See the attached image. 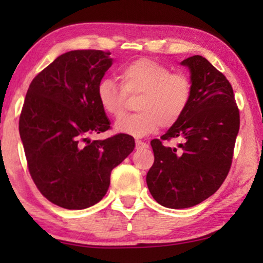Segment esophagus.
Returning a JSON list of instances; mask_svg holds the SVG:
<instances>
[{
  "mask_svg": "<svg viewBox=\"0 0 263 263\" xmlns=\"http://www.w3.org/2000/svg\"><path fill=\"white\" fill-rule=\"evenodd\" d=\"M135 146H136V149H143V148H147V147H148V143L143 142V141H141V140H136Z\"/></svg>",
  "mask_w": 263,
  "mask_h": 263,
  "instance_id": "esophagus-1",
  "label": "esophagus"
}]
</instances>
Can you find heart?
I'll return each mask as SVG.
<instances>
[{
  "mask_svg": "<svg viewBox=\"0 0 263 263\" xmlns=\"http://www.w3.org/2000/svg\"><path fill=\"white\" fill-rule=\"evenodd\" d=\"M121 86L112 79H103L97 86V98L104 112L121 117L128 96L136 100L139 112L120 118L115 129L122 134L145 136L158 128H171L186 112L193 99V81L185 73H172L157 61L140 59L120 69Z\"/></svg>",
  "mask_w": 263,
  "mask_h": 263,
  "instance_id": "1",
  "label": "heart"
}]
</instances>
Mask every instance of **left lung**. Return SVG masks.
<instances>
[{
    "mask_svg": "<svg viewBox=\"0 0 263 263\" xmlns=\"http://www.w3.org/2000/svg\"><path fill=\"white\" fill-rule=\"evenodd\" d=\"M182 64L192 73V103L166 134L151 141L154 163L146 177L153 199L174 210L199 204L220 188L239 130V110L225 75L199 55ZM172 138L181 140L179 150L163 143Z\"/></svg>",
    "mask_w": 263,
    "mask_h": 263,
    "instance_id": "left-lung-1",
    "label": "left lung"
}]
</instances>
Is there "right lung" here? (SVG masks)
I'll list each match as a JSON object with an SVG mask.
<instances>
[{
	"label": "right lung",
	"mask_w": 263,
	"mask_h": 263,
	"mask_svg": "<svg viewBox=\"0 0 263 263\" xmlns=\"http://www.w3.org/2000/svg\"><path fill=\"white\" fill-rule=\"evenodd\" d=\"M112 64L109 51L73 50L32 80L19 120L27 167L42 195L67 210L99 202L114 167L135 147L128 134L88 140L110 129L97 86Z\"/></svg>",
	"instance_id": "right-lung-1"
}]
</instances>
